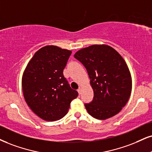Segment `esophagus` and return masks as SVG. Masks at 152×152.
<instances>
[{"label":"esophagus","instance_id":"34e87169","mask_svg":"<svg viewBox=\"0 0 152 152\" xmlns=\"http://www.w3.org/2000/svg\"><path fill=\"white\" fill-rule=\"evenodd\" d=\"M77 91H78V93H79V94H81V93H82V89H81V88H79V89H77Z\"/></svg>","mask_w":152,"mask_h":152}]
</instances>
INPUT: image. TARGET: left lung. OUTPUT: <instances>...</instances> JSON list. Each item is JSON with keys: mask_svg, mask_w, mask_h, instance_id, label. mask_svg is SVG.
Instances as JSON below:
<instances>
[{"mask_svg": "<svg viewBox=\"0 0 152 152\" xmlns=\"http://www.w3.org/2000/svg\"><path fill=\"white\" fill-rule=\"evenodd\" d=\"M74 57L85 67L94 90L93 100L85 104L89 114L106 120L118 113L132 90L130 72L123 57L104 44L82 48Z\"/></svg>", "mask_w": 152, "mask_h": 152, "instance_id": "left-lung-1", "label": "left lung"}]
</instances>
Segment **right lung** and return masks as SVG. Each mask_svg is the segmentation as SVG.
Listing matches in <instances>:
<instances>
[{
  "instance_id": "1",
  "label": "right lung",
  "mask_w": 152,
  "mask_h": 152,
  "mask_svg": "<svg viewBox=\"0 0 152 152\" xmlns=\"http://www.w3.org/2000/svg\"><path fill=\"white\" fill-rule=\"evenodd\" d=\"M72 51L56 46L40 48L29 62L22 76V91L31 110L46 121L66 115L78 93L70 87L63 70Z\"/></svg>"
}]
</instances>
